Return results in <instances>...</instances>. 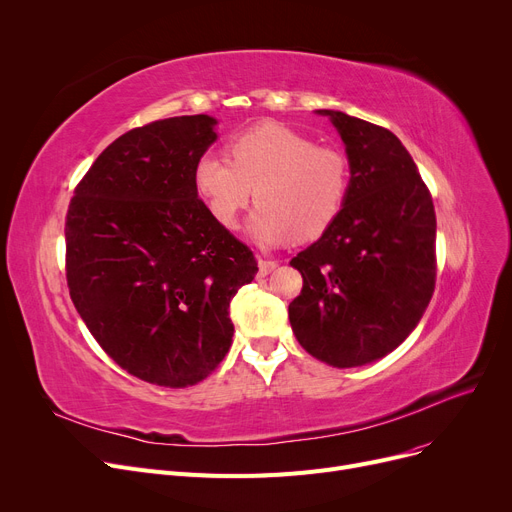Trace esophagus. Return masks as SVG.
I'll list each match as a JSON object with an SVG mask.
<instances>
[{
  "label": "esophagus",
  "instance_id": "obj_1",
  "mask_svg": "<svg viewBox=\"0 0 512 512\" xmlns=\"http://www.w3.org/2000/svg\"><path fill=\"white\" fill-rule=\"evenodd\" d=\"M278 267V261H272V259H261L259 261V274L261 276H267V274H272L274 270Z\"/></svg>",
  "mask_w": 512,
  "mask_h": 512
}]
</instances>
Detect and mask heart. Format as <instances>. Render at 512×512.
<instances>
[{
  "instance_id": "b5f03b06",
  "label": "heart",
  "mask_w": 512,
  "mask_h": 512,
  "mask_svg": "<svg viewBox=\"0 0 512 512\" xmlns=\"http://www.w3.org/2000/svg\"><path fill=\"white\" fill-rule=\"evenodd\" d=\"M230 161L205 153L195 164V184L211 218L234 228L255 191L251 236L278 245L294 236L324 234L342 213L351 191L346 155L282 124H259L236 137Z\"/></svg>"
}]
</instances>
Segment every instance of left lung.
Segmentation results:
<instances>
[{
  "label": "left lung",
  "instance_id": "left-lung-1",
  "mask_svg": "<svg viewBox=\"0 0 512 512\" xmlns=\"http://www.w3.org/2000/svg\"><path fill=\"white\" fill-rule=\"evenodd\" d=\"M351 191L336 222L290 259L303 290L288 305L294 336L332 367L382 359L405 340L436 288V211L413 157L388 128L334 110Z\"/></svg>",
  "mask_w": 512,
  "mask_h": 512
}]
</instances>
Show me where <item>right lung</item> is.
Returning <instances> with one entry per match:
<instances>
[{
	"label": "right lung",
	"instance_id": "add662e5",
	"mask_svg": "<svg viewBox=\"0 0 512 512\" xmlns=\"http://www.w3.org/2000/svg\"><path fill=\"white\" fill-rule=\"evenodd\" d=\"M213 126L199 114L128 130L93 161L66 213L76 311L107 355L155 386H195L220 365L230 301L259 272L197 193Z\"/></svg>",
	"mask_w": 512,
	"mask_h": 512
}]
</instances>
